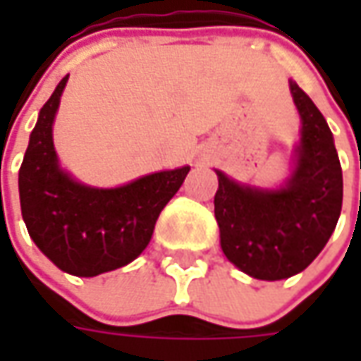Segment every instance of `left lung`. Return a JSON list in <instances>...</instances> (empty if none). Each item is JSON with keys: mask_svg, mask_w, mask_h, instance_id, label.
Here are the masks:
<instances>
[{"mask_svg": "<svg viewBox=\"0 0 361 361\" xmlns=\"http://www.w3.org/2000/svg\"><path fill=\"white\" fill-rule=\"evenodd\" d=\"M301 118L293 171L281 187L237 183L215 171V219L221 249L243 273L279 281L301 273L329 241L338 225L343 178L334 134L312 98L289 80Z\"/></svg>", "mask_w": 361, "mask_h": 361, "instance_id": "obj_1", "label": "left lung"}]
</instances>
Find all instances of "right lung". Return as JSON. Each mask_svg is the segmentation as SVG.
Returning <instances> with one entry per match:
<instances>
[{"label": "right lung", "instance_id": "add662e5", "mask_svg": "<svg viewBox=\"0 0 361 361\" xmlns=\"http://www.w3.org/2000/svg\"><path fill=\"white\" fill-rule=\"evenodd\" d=\"M68 76L39 110L20 169L21 216L49 261L70 275L96 277L128 265L152 239L160 211L190 166L146 174L116 188L88 187L60 166L54 118Z\"/></svg>", "mask_w": 361, "mask_h": 361}]
</instances>
